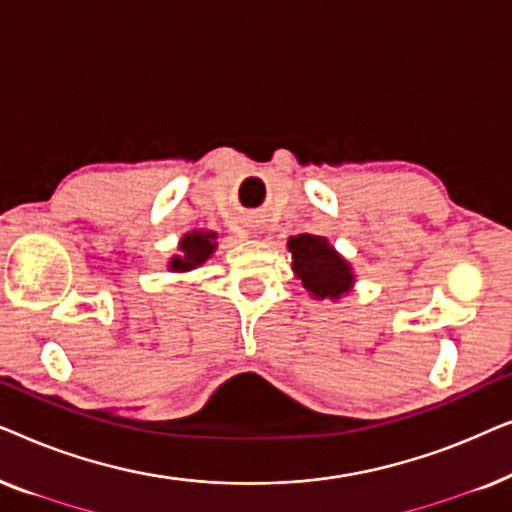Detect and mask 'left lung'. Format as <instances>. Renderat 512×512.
I'll list each match as a JSON object with an SVG mask.
<instances>
[{
    "mask_svg": "<svg viewBox=\"0 0 512 512\" xmlns=\"http://www.w3.org/2000/svg\"><path fill=\"white\" fill-rule=\"evenodd\" d=\"M291 251V268L310 296L338 300L352 291L354 272L345 258L321 235H296L286 244Z\"/></svg>",
    "mask_w": 512,
    "mask_h": 512,
    "instance_id": "1",
    "label": "left lung"
}]
</instances>
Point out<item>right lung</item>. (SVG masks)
I'll list each match as a JSON object with an SVG mask.
<instances>
[{"label":"right lung","instance_id":"1","mask_svg":"<svg viewBox=\"0 0 512 512\" xmlns=\"http://www.w3.org/2000/svg\"><path fill=\"white\" fill-rule=\"evenodd\" d=\"M179 251L181 254L172 256L167 268L172 272L195 270L216 251V233H212V230H193V233H186L179 242Z\"/></svg>","mask_w":512,"mask_h":512}]
</instances>
